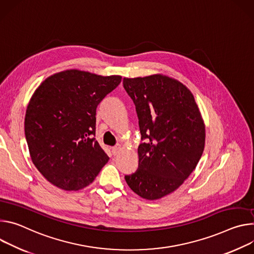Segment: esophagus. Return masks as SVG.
I'll list each match as a JSON object with an SVG mask.
<instances>
[{"label":"esophagus","mask_w":254,"mask_h":254,"mask_svg":"<svg viewBox=\"0 0 254 254\" xmlns=\"http://www.w3.org/2000/svg\"><path fill=\"white\" fill-rule=\"evenodd\" d=\"M121 151V145H116L114 147H112V153L113 155H117Z\"/></svg>","instance_id":"obj_1"}]
</instances>
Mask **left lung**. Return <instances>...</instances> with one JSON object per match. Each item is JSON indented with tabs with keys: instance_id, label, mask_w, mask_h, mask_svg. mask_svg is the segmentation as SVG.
Here are the masks:
<instances>
[{
	"instance_id": "1",
	"label": "left lung",
	"mask_w": 254,
	"mask_h": 254,
	"mask_svg": "<svg viewBox=\"0 0 254 254\" xmlns=\"http://www.w3.org/2000/svg\"><path fill=\"white\" fill-rule=\"evenodd\" d=\"M133 100L141 140L138 170L125 180L146 200L175 191L192 173L205 147V124L190 91L162 74L123 78Z\"/></svg>"
}]
</instances>
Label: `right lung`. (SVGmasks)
I'll return each mask as SVG.
<instances>
[{"instance_id":"1","label":"right lung","mask_w":254,"mask_h":254,"mask_svg":"<svg viewBox=\"0 0 254 254\" xmlns=\"http://www.w3.org/2000/svg\"><path fill=\"white\" fill-rule=\"evenodd\" d=\"M121 78L68 69L48 76L34 92L26 110L25 136L34 165L53 186L86 188L108 162L94 137L96 110Z\"/></svg>"}]
</instances>
